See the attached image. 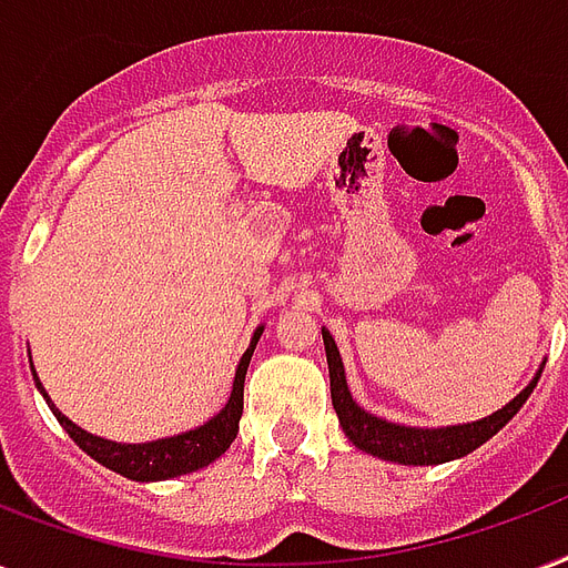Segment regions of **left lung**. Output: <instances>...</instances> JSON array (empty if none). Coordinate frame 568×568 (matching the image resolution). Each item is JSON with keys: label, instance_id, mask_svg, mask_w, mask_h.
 Returning a JSON list of instances; mask_svg holds the SVG:
<instances>
[{"label": "left lung", "instance_id": "left-lung-1", "mask_svg": "<svg viewBox=\"0 0 568 568\" xmlns=\"http://www.w3.org/2000/svg\"><path fill=\"white\" fill-rule=\"evenodd\" d=\"M324 336V352H327V366H331V396L333 408L339 414V423L345 428V435L352 440L354 447H361L363 453L372 456L387 458V462H399V465H440V462H453L467 453H474L476 447H483L488 438H495L497 432L509 423V419L521 410L527 396L534 393L536 375L530 381V387H525L515 396L506 408L486 419H476L467 426H449V428H408L387 423L366 414V410L352 399L348 384H345V369H342L339 352H336V342L327 331Z\"/></svg>", "mask_w": 568, "mask_h": 568}]
</instances>
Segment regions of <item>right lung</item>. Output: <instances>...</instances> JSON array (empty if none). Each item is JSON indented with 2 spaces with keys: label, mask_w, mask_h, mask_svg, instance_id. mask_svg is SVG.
I'll return each mask as SVG.
<instances>
[{
  "label": "right lung",
  "mask_w": 568,
  "mask_h": 568,
  "mask_svg": "<svg viewBox=\"0 0 568 568\" xmlns=\"http://www.w3.org/2000/svg\"><path fill=\"white\" fill-rule=\"evenodd\" d=\"M258 336H262V327L255 331L250 348H246L241 363H237L235 387H232V396H229L226 408L220 410L214 419H207L205 426L193 428V432H184V435H175V438L151 440V444H115V440H103L98 438V435L82 432L80 426H73L71 419L55 408L53 402L47 399L41 381H38V387H41L47 405L53 408L55 419L62 423L64 432L73 438V444L80 449H85L94 462H101L103 467H110V470L128 476V479H136V483L172 479V476L193 474L199 467H207L214 458H220L229 447H232V440H235L237 435V419L244 414L246 366H250V357H253Z\"/></svg>",
  "instance_id": "right-lung-1"
}]
</instances>
